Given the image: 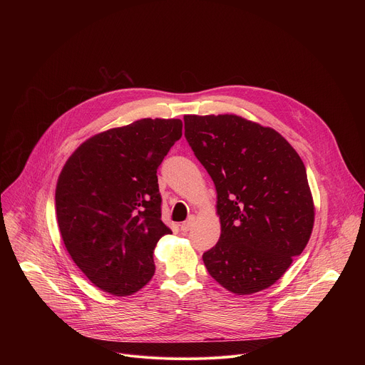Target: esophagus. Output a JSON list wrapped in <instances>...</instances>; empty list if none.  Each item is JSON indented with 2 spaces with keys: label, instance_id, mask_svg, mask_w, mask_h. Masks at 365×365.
Here are the masks:
<instances>
[{
  "label": "esophagus",
  "instance_id": "esophagus-1",
  "mask_svg": "<svg viewBox=\"0 0 365 365\" xmlns=\"http://www.w3.org/2000/svg\"><path fill=\"white\" fill-rule=\"evenodd\" d=\"M193 224H195V218H193V217H189V220H186L185 222L180 224V231H183V232L189 231Z\"/></svg>",
  "mask_w": 365,
  "mask_h": 365
}]
</instances>
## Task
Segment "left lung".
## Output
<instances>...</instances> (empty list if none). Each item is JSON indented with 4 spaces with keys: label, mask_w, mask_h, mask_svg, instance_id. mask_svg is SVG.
<instances>
[{
    "label": "left lung",
    "mask_w": 365,
    "mask_h": 365,
    "mask_svg": "<svg viewBox=\"0 0 365 365\" xmlns=\"http://www.w3.org/2000/svg\"><path fill=\"white\" fill-rule=\"evenodd\" d=\"M185 137L217 189L220 241L203 264L222 287L252 294L302 254L315 203L297 151L276 130L234 114L185 115Z\"/></svg>",
    "instance_id": "obj_1"
}]
</instances>
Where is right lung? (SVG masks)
I'll return each instance as SVG.
<instances>
[{
	"instance_id": "1",
	"label": "right lung",
	"mask_w": 365,
	"mask_h": 365,
	"mask_svg": "<svg viewBox=\"0 0 365 365\" xmlns=\"http://www.w3.org/2000/svg\"><path fill=\"white\" fill-rule=\"evenodd\" d=\"M180 137V120L141 118L89 137L66 160L56 183L58 225L98 289L121 297L151 280L153 250L172 234L155 173Z\"/></svg>"
}]
</instances>
